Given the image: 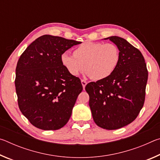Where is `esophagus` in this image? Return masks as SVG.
<instances>
[{"label":"esophagus","mask_w":160,"mask_h":160,"mask_svg":"<svg viewBox=\"0 0 160 160\" xmlns=\"http://www.w3.org/2000/svg\"><path fill=\"white\" fill-rule=\"evenodd\" d=\"M81 83H82V87H83V89H85V86H86V85H87V82H86L85 80H81Z\"/></svg>","instance_id":"obj_1"}]
</instances>
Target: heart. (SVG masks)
<instances>
[{
	"instance_id": "obj_1",
	"label": "heart",
	"mask_w": 160,
	"mask_h": 160,
	"mask_svg": "<svg viewBox=\"0 0 160 160\" xmlns=\"http://www.w3.org/2000/svg\"><path fill=\"white\" fill-rule=\"evenodd\" d=\"M120 53L112 43L84 42L75 48L74 55L68 51L61 54L62 65L72 76H78L86 68L87 75L96 80L110 76L117 67Z\"/></svg>"
}]
</instances>
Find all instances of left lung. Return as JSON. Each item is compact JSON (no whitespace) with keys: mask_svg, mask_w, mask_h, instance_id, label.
Listing matches in <instances>:
<instances>
[{"mask_svg":"<svg viewBox=\"0 0 160 160\" xmlns=\"http://www.w3.org/2000/svg\"><path fill=\"white\" fill-rule=\"evenodd\" d=\"M120 59L113 73L96 82L88 83L92 114L97 126L107 130L122 128L132 122L143 107L148 72L140 51L123 38L112 36Z\"/></svg>","mask_w":160,"mask_h":160,"instance_id":"obj_1","label":"left lung"}]
</instances>
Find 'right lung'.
<instances>
[{"mask_svg": "<svg viewBox=\"0 0 160 160\" xmlns=\"http://www.w3.org/2000/svg\"><path fill=\"white\" fill-rule=\"evenodd\" d=\"M80 43L43 35L19 58L15 80L18 106L37 128L58 130L70 119L82 86L80 78L70 75L62 65L61 56Z\"/></svg>", "mask_w": 160, "mask_h": 160, "instance_id": "right-lung-1", "label": "right lung"}]
</instances>
